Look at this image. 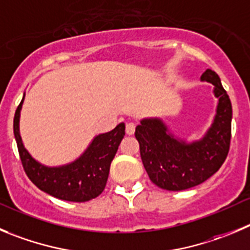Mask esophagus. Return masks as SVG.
Returning a JSON list of instances; mask_svg holds the SVG:
<instances>
[{
	"mask_svg": "<svg viewBox=\"0 0 250 250\" xmlns=\"http://www.w3.org/2000/svg\"><path fill=\"white\" fill-rule=\"evenodd\" d=\"M134 132H136V125L134 123H127V125H125V133H127L128 136H132V134H134Z\"/></svg>",
	"mask_w": 250,
	"mask_h": 250,
	"instance_id": "obj_1",
	"label": "esophagus"
}]
</instances>
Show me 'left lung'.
I'll return each instance as SVG.
<instances>
[{
    "label": "left lung",
    "mask_w": 250,
    "mask_h": 250,
    "mask_svg": "<svg viewBox=\"0 0 250 250\" xmlns=\"http://www.w3.org/2000/svg\"><path fill=\"white\" fill-rule=\"evenodd\" d=\"M201 81L212 83L217 97L216 114L204 136L196 141L174 136L162 118H144L136 127L141 158L151 183L167 191L188 190L200 185L220 169L229 150L232 104L211 69Z\"/></svg>",
    "instance_id": "left-lung-1"
}]
</instances>
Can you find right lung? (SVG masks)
Masks as SVG:
<instances>
[{
	"label": "right lung",
	"instance_id": "1",
	"mask_svg": "<svg viewBox=\"0 0 250 250\" xmlns=\"http://www.w3.org/2000/svg\"><path fill=\"white\" fill-rule=\"evenodd\" d=\"M24 95L16 109L13 132L28 178L42 191L64 201L86 202L97 197L104 190L109 165L125 137V123L95 137L86 150L74 162L60 167H48L30 155L21 138L20 118Z\"/></svg>",
	"mask_w": 250,
	"mask_h": 250
}]
</instances>
